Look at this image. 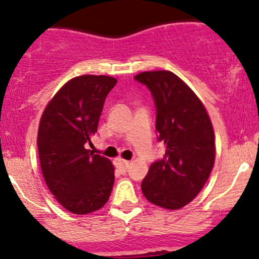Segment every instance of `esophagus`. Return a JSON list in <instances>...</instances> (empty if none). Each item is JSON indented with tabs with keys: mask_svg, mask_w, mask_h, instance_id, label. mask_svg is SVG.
Here are the masks:
<instances>
[{
	"mask_svg": "<svg viewBox=\"0 0 259 259\" xmlns=\"http://www.w3.org/2000/svg\"><path fill=\"white\" fill-rule=\"evenodd\" d=\"M129 163H130L129 161L123 160V158H118V160H116V164H118V167L121 169V171H125V169L129 167Z\"/></svg>",
	"mask_w": 259,
	"mask_h": 259,
	"instance_id": "obj_1",
	"label": "esophagus"
}]
</instances>
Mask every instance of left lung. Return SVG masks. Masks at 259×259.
<instances>
[{
  "label": "left lung",
  "instance_id": "left-lung-1",
  "mask_svg": "<svg viewBox=\"0 0 259 259\" xmlns=\"http://www.w3.org/2000/svg\"><path fill=\"white\" fill-rule=\"evenodd\" d=\"M155 99L158 140L163 158L150 166L141 183L145 198L163 209L189 204L208 181L215 162V134L203 102L171 71H145L135 76Z\"/></svg>",
  "mask_w": 259,
  "mask_h": 259
}]
</instances>
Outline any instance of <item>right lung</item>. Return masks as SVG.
<instances>
[{
  "mask_svg": "<svg viewBox=\"0 0 259 259\" xmlns=\"http://www.w3.org/2000/svg\"><path fill=\"white\" fill-rule=\"evenodd\" d=\"M116 78L82 75L55 93L38 129L39 162L45 183L61 206L77 215L99 210L114 184L110 160L90 153L86 144L97 133L108 93Z\"/></svg>",
  "mask_w": 259,
  "mask_h": 259,
  "instance_id": "obj_1",
  "label": "right lung"
}]
</instances>
